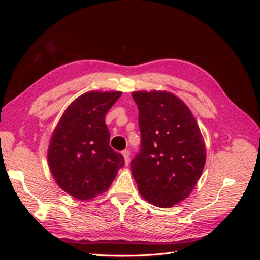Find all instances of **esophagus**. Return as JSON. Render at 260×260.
<instances>
[{"instance_id":"esophagus-1","label":"esophagus","mask_w":260,"mask_h":260,"mask_svg":"<svg viewBox=\"0 0 260 260\" xmlns=\"http://www.w3.org/2000/svg\"><path fill=\"white\" fill-rule=\"evenodd\" d=\"M122 155H123L125 165H128L130 161V152L128 151V149H124V151H122Z\"/></svg>"}]
</instances>
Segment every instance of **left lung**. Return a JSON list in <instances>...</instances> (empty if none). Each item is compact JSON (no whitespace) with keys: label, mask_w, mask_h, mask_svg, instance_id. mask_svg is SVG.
<instances>
[{"label":"left lung","mask_w":260,"mask_h":260,"mask_svg":"<svg viewBox=\"0 0 260 260\" xmlns=\"http://www.w3.org/2000/svg\"><path fill=\"white\" fill-rule=\"evenodd\" d=\"M141 148L131 171L142 198L169 208L186 199L202 175L206 147L184 102L167 91H137Z\"/></svg>","instance_id":"obj_1"}]
</instances>
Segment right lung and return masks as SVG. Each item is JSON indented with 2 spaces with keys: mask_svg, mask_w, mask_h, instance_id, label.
<instances>
[{
  "mask_svg": "<svg viewBox=\"0 0 260 260\" xmlns=\"http://www.w3.org/2000/svg\"><path fill=\"white\" fill-rule=\"evenodd\" d=\"M121 92L90 91L62 114L50 140L48 160L57 185L73 198L89 201L111 186L124 165L109 145L106 113Z\"/></svg>",
  "mask_w": 260,
  "mask_h": 260,
  "instance_id": "add662e5",
  "label": "right lung"
}]
</instances>
